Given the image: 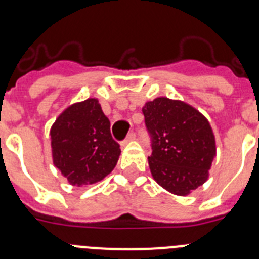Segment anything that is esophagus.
I'll use <instances>...</instances> for the list:
<instances>
[{"label": "esophagus", "instance_id": "1", "mask_svg": "<svg viewBox=\"0 0 259 259\" xmlns=\"http://www.w3.org/2000/svg\"><path fill=\"white\" fill-rule=\"evenodd\" d=\"M135 139H136V135H135L134 132H131V134H128V136L125 137V140L122 141V145H123V146L127 145L128 143H131V141H134Z\"/></svg>", "mask_w": 259, "mask_h": 259}]
</instances>
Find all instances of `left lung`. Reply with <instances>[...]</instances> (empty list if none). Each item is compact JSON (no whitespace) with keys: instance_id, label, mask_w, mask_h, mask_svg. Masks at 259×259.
I'll return each instance as SVG.
<instances>
[{"instance_id":"1","label":"left lung","mask_w":259,"mask_h":259,"mask_svg":"<svg viewBox=\"0 0 259 259\" xmlns=\"http://www.w3.org/2000/svg\"><path fill=\"white\" fill-rule=\"evenodd\" d=\"M143 113L152 137L153 179L170 193L188 196L209 179L217 154L209 120L187 102L167 97L148 101Z\"/></svg>"}]
</instances>
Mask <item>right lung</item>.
Listing matches in <instances>:
<instances>
[{
    "mask_svg": "<svg viewBox=\"0 0 259 259\" xmlns=\"http://www.w3.org/2000/svg\"><path fill=\"white\" fill-rule=\"evenodd\" d=\"M54 166L71 185L93 184L114 170L120 155L97 98L72 104L50 128Z\"/></svg>",
    "mask_w": 259,
    "mask_h": 259,
    "instance_id": "obj_1",
    "label": "right lung"
}]
</instances>
